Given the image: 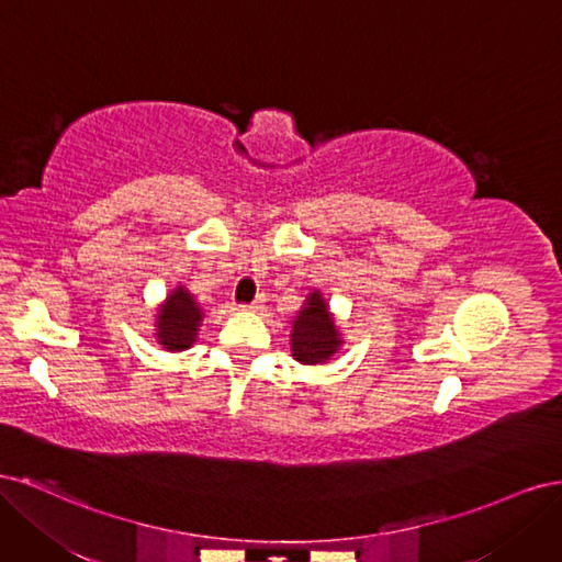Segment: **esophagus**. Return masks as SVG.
Masks as SVG:
<instances>
[{
  "mask_svg": "<svg viewBox=\"0 0 562 562\" xmlns=\"http://www.w3.org/2000/svg\"><path fill=\"white\" fill-rule=\"evenodd\" d=\"M265 302V295H258V297H255L252 302H246V304H239V307L241 310H258L260 307V304Z\"/></svg>",
  "mask_w": 562,
  "mask_h": 562,
  "instance_id": "34e87169",
  "label": "esophagus"
}]
</instances>
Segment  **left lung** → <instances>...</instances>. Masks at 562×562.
<instances>
[{
  "mask_svg": "<svg viewBox=\"0 0 562 562\" xmlns=\"http://www.w3.org/2000/svg\"><path fill=\"white\" fill-rule=\"evenodd\" d=\"M293 356L300 363H323L342 345L337 335L335 321L330 318L326 304L318 293H312L307 307L300 312L293 323Z\"/></svg>",
  "mask_w": 562,
  "mask_h": 562,
  "instance_id": "1",
  "label": "left lung"
}]
</instances>
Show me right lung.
Masks as SVG:
<instances>
[{"instance_id": "right-lung-1", "label": "right lung", "mask_w": 562, "mask_h": 562, "mask_svg": "<svg viewBox=\"0 0 562 562\" xmlns=\"http://www.w3.org/2000/svg\"><path fill=\"white\" fill-rule=\"evenodd\" d=\"M201 321V310L196 307L194 297L184 291V288H178V291L166 300L164 310L159 312V342L168 351H182L187 347H192L196 328Z\"/></svg>"}]
</instances>
